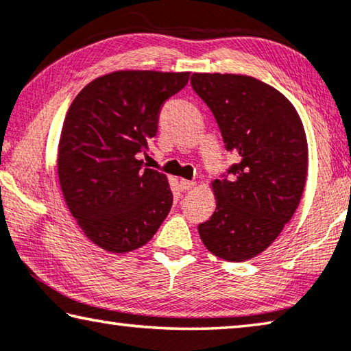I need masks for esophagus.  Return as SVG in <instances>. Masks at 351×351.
Listing matches in <instances>:
<instances>
[{"instance_id":"1","label":"esophagus","mask_w":351,"mask_h":351,"mask_svg":"<svg viewBox=\"0 0 351 351\" xmlns=\"http://www.w3.org/2000/svg\"><path fill=\"white\" fill-rule=\"evenodd\" d=\"M180 187H181V191H191V189L195 187V181L181 180V181H180Z\"/></svg>"}]
</instances>
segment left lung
<instances>
[{
	"label": "left lung",
	"instance_id": "8db88e82",
	"mask_svg": "<svg viewBox=\"0 0 351 351\" xmlns=\"http://www.w3.org/2000/svg\"><path fill=\"white\" fill-rule=\"evenodd\" d=\"M191 82L237 156L231 180L210 182L217 206L198 232L210 253L241 263L269 248L295 214L308 176L306 132L293 104L253 76L193 73Z\"/></svg>",
	"mask_w": 351,
	"mask_h": 351
}]
</instances>
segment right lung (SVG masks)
Masks as SVG:
<instances>
[{"label": "right lung", "instance_id": "right-lung-1", "mask_svg": "<svg viewBox=\"0 0 351 351\" xmlns=\"http://www.w3.org/2000/svg\"><path fill=\"white\" fill-rule=\"evenodd\" d=\"M189 71L119 70L77 93L65 115L58 176L66 208L84 236L109 253L145 245L169 215V180L138 154L158 132L162 104Z\"/></svg>", "mask_w": 351, "mask_h": 351}]
</instances>
